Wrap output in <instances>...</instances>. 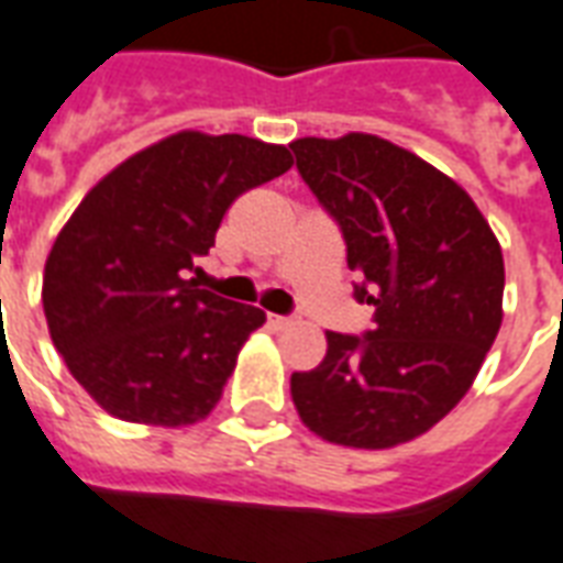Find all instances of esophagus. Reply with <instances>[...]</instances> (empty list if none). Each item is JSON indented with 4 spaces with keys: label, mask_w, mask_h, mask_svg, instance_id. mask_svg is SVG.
<instances>
[{
    "label": "esophagus",
    "mask_w": 563,
    "mask_h": 563,
    "mask_svg": "<svg viewBox=\"0 0 563 563\" xmlns=\"http://www.w3.org/2000/svg\"><path fill=\"white\" fill-rule=\"evenodd\" d=\"M268 322H271V328H277V331H283V328H292L295 319H292V316H277V313H271V316H268Z\"/></svg>",
    "instance_id": "obj_1"
}]
</instances>
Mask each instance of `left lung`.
Instances as JSON below:
<instances>
[{"instance_id":"left-lung-1","label":"left lung","mask_w":563,"mask_h":563,"mask_svg":"<svg viewBox=\"0 0 563 563\" xmlns=\"http://www.w3.org/2000/svg\"><path fill=\"white\" fill-rule=\"evenodd\" d=\"M298 173L343 229L349 268L376 307L366 336L324 331L328 352L292 373V402L319 439L387 451L456 409L493 349L504 256L451 176L373 133L289 143Z\"/></svg>"}]
</instances>
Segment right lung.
Here are the masks:
<instances>
[{
  "instance_id": "1",
  "label": "right lung",
  "mask_w": 563,
  "mask_h": 563,
  "mask_svg": "<svg viewBox=\"0 0 563 563\" xmlns=\"http://www.w3.org/2000/svg\"><path fill=\"white\" fill-rule=\"evenodd\" d=\"M292 169L286 145L178 131L110 169L53 241L41 301L70 376L107 415L194 427L265 313L197 289L229 206Z\"/></svg>"
}]
</instances>
